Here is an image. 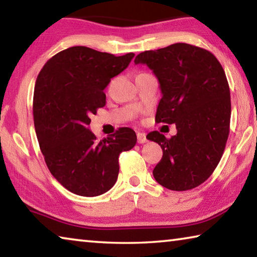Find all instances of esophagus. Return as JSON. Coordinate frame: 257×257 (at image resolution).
<instances>
[{
    "instance_id": "obj_1",
    "label": "esophagus",
    "mask_w": 257,
    "mask_h": 257,
    "mask_svg": "<svg viewBox=\"0 0 257 257\" xmlns=\"http://www.w3.org/2000/svg\"><path fill=\"white\" fill-rule=\"evenodd\" d=\"M137 141L139 144H144V143H146L147 142L146 134L145 133H137Z\"/></svg>"
}]
</instances>
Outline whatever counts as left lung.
Here are the masks:
<instances>
[{
	"label": "left lung",
	"mask_w": 257,
	"mask_h": 257,
	"mask_svg": "<svg viewBox=\"0 0 257 257\" xmlns=\"http://www.w3.org/2000/svg\"><path fill=\"white\" fill-rule=\"evenodd\" d=\"M135 63L146 64L160 82L155 120L177 128L169 139L147 135L163 151L155 180L171 190L193 189L215 170L227 144L231 102L223 68L210 51L186 43L142 52Z\"/></svg>",
	"instance_id": "8db88e82"
}]
</instances>
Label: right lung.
I'll use <instances>...</instances> for the list:
<instances>
[{
    "label": "right lung",
    "mask_w": 257,
    "mask_h": 257,
    "mask_svg": "<svg viewBox=\"0 0 257 257\" xmlns=\"http://www.w3.org/2000/svg\"><path fill=\"white\" fill-rule=\"evenodd\" d=\"M134 56L72 46L52 56L37 77L33 114L41 151L55 179L79 196L110 190L118 179L120 153L136 145L128 127L101 142L88 129L89 115L105 105L104 88Z\"/></svg>",
    "instance_id": "obj_1"
}]
</instances>
